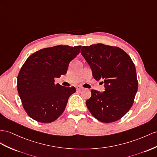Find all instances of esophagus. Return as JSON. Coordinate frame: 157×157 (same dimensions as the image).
<instances>
[{
	"mask_svg": "<svg viewBox=\"0 0 157 157\" xmlns=\"http://www.w3.org/2000/svg\"><path fill=\"white\" fill-rule=\"evenodd\" d=\"M76 90H77L78 91H81L83 90V87L80 86H76Z\"/></svg>",
	"mask_w": 157,
	"mask_h": 157,
	"instance_id": "esophagus-1",
	"label": "esophagus"
}]
</instances>
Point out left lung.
<instances>
[{
	"instance_id": "1",
	"label": "left lung",
	"mask_w": 157,
	"mask_h": 157,
	"mask_svg": "<svg viewBox=\"0 0 157 157\" xmlns=\"http://www.w3.org/2000/svg\"><path fill=\"white\" fill-rule=\"evenodd\" d=\"M81 54L93 77L102 80L105 91L91 90L86 101L94 117L102 123L120 119L131 109L138 90L136 69L130 56L118 47L103 44L82 46Z\"/></svg>"
}]
</instances>
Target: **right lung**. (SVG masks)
<instances>
[{
    "instance_id": "1",
    "label": "right lung",
    "mask_w": 157,
    "mask_h": 157,
    "mask_svg": "<svg viewBox=\"0 0 157 157\" xmlns=\"http://www.w3.org/2000/svg\"><path fill=\"white\" fill-rule=\"evenodd\" d=\"M81 46L43 48L29 56L18 75L17 88L24 109L40 123H51L65 110L74 87L55 84V78L67 73L68 66L79 54Z\"/></svg>"
}]
</instances>
